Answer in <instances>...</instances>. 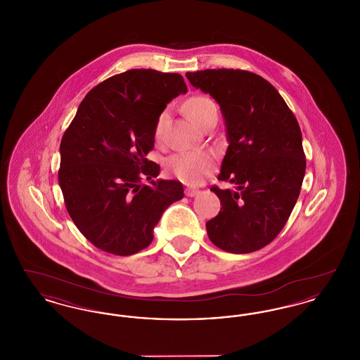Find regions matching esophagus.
<instances>
[{"mask_svg": "<svg viewBox=\"0 0 360 360\" xmlns=\"http://www.w3.org/2000/svg\"><path fill=\"white\" fill-rule=\"evenodd\" d=\"M185 194H186L188 197H194V195L200 194V190L195 188H185Z\"/></svg>", "mask_w": 360, "mask_h": 360, "instance_id": "34e87169", "label": "esophagus"}]
</instances>
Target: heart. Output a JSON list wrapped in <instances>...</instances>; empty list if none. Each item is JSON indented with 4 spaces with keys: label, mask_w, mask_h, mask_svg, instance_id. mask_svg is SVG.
Instances as JSON below:
<instances>
[{
    "label": "heart",
    "mask_w": 360,
    "mask_h": 360,
    "mask_svg": "<svg viewBox=\"0 0 360 360\" xmlns=\"http://www.w3.org/2000/svg\"><path fill=\"white\" fill-rule=\"evenodd\" d=\"M188 117L197 125L202 127L206 121L213 116H217V105L214 101L202 94L190 97L185 103ZM170 110L163 109L155 122L154 135L156 139L162 136L165 125L169 120ZM214 167L213 156L204 151H185L172 155L166 162V169L174 176L188 184H195L209 174Z\"/></svg>",
    "instance_id": "1"
}]
</instances>
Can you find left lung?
I'll list each match as a JSON object with an SVG mask.
<instances>
[{"mask_svg": "<svg viewBox=\"0 0 360 360\" xmlns=\"http://www.w3.org/2000/svg\"><path fill=\"white\" fill-rule=\"evenodd\" d=\"M186 77L221 108L229 146L217 179L238 188H210L223 207L206 223L207 236L226 252H254L279 235L298 200L307 167L298 121L255 72L207 69Z\"/></svg>", "mask_w": 360, "mask_h": 360, "instance_id": "left-lung-1", "label": "left lung"}]
</instances>
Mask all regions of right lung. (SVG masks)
<instances>
[{
    "instance_id": "add662e5",
    "label": "right lung",
    "mask_w": 360,
    "mask_h": 360,
    "mask_svg": "<svg viewBox=\"0 0 360 360\" xmlns=\"http://www.w3.org/2000/svg\"><path fill=\"white\" fill-rule=\"evenodd\" d=\"M176 72L132 69L93 87L60 141L59 185L71 220L93 245L128 257L147 248L163 212L184 198L178 181H153L159 113L186 93Z\"/></svg>"
}]
</instances>
